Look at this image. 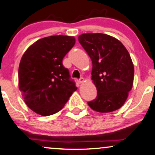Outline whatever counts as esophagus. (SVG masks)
<instances>
[{
  "label": "esophagus",
  "mask_w": 155,
  "mask_h": 155,
  "mask_svg": "<svg viewBox=\"0 0 155 155\" xmlns=\"http://www.w3.org/2000/svg\"><path fill=\"white\" fill-rule=\"evenodd\" d=\"M77 82L78 83H79V84H83V83L85 82V81H84V79H83V78H81V80H78Z\"/></svg>",
  "instance_id": "1"
}]
</instances>
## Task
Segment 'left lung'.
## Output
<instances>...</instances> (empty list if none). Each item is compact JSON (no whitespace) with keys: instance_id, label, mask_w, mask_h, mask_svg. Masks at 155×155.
<instances>
[{"instance_id":"obj_1","label":"left lung","mask_w":155,"mask_h":155,"mask_svg":"<svg viewBox=\"0 0 155 155\" xmlns=\"http://www.w3.org/2000/svg\"><path fill=\"white\" fill-rule=\"evenodd\" d=\"M78 41L92 61L91 80L97 90V96L88 106L101 113L118 110L134 84V67L128 50L107 34L84 33Z\"/></svg>"}]
</instances>
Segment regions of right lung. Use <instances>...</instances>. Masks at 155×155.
Segmentation results:
<instances>
[{
    "instance_id": "right-lung-1",
    "label": "right lung",
    "mask_w": 155,
    "mask_h": 155,
    "mask_svg": "<svg viewBox=\"0 0 155 155\" xmlns=\"http://www.w3.org/2000/svg\"><path fill=\"white\" fill-rule=\"evenodd\" d=\"M75 43L73 36L53 35L35 41L19 66V88L25 102L42 116L59 112L77 87L62 59Z\"/></svg>"
}]
</instances>
